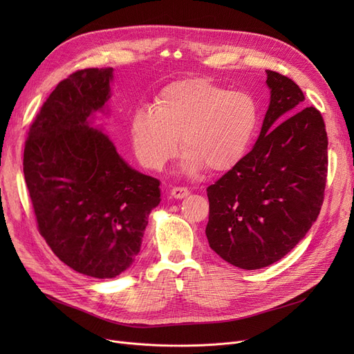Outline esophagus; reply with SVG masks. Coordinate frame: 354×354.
<instances>
[{
    "label": "esophagus",
    "mask_w": 354,
    "mask_h": 354,
    "mask_svg": "<svg viewBox=\"0 0 354 354\" xmlns=\"http://www.w3.org/2000/svg\"><path fill=\"white\" fill-rule=\"evenodd\" d=\"M171 195H172L174 198H176V199H182V198L189 195V189L185 188V187H175V188H172Z\"/></svg>",
    "instance_id": "esophagus-1"
}]
</instances>
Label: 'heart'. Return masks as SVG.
I'll return each mask as SVG.
<instances>
[{"label": "heart", "mask_w": 354, "mask_h": 354, "mask_svg": "<svg viewBox=\"0 0 354 354\" xmlns=\"http://www.w3.org/2000/svg\"><path fill=\"white\" fill-rule=\"evenodd\" d=\"M258 123L259 104L251 93L192 77L166 84L153 109H138L129 133L136 158L149 169L169 162L180 138L185 169L224 172L245 155Z\"/></svg>", "instance_id": "1"}]
</instances>
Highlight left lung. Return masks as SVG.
Returning a JSON list of instances; mask_svg holds the SVG:
<instances>
[{"instance_id":"1","label":"left lung","mask_w":354,"mask_h":354,"mask_svg":"<svg viewBox=\"0 0 354 354\" xmlns=\"http://www.w3.org/2000/svg\"><path fill=\"white\" fill-rule=\"evenodd\" d=\"M266 73L271 102L257 143L207 189L209 247L243 270L271 266L300 243L320 214L327 182L322 113L314 106L300 111L301 88Z\"/></svg>"}]
</instances>
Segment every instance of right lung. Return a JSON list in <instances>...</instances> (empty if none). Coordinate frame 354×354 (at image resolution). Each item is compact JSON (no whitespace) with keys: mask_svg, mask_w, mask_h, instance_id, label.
I'll return each mask as SVG.
<instances>
[{"mask_svg":"<svg viewBox=\"0 0 354 354\" xmlns=\"http://www.w3.org/2000/svg\"><path fill=\"white\" fill-rule=\"evenodd\" d=\"M113 68L77 70L53 90L30 126L24 178L37 230L64 264L113 278L140 251L159 180L119 156L88 116L110 97Z\"/></svg>","mask_w":354,"mask_h":354,"instance_id":"1","label":"right lung"}]
</instances>
